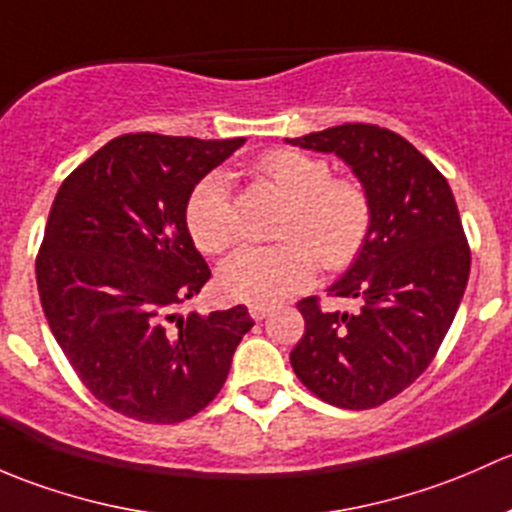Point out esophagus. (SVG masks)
Wrapping results in <instances>:
<instances>
[{
	"mask_svg": "<svg viewBox=\"0 0 512 512\" xmlns=\"http://www.w3.org/2000/svg\"><path fill=\"white\" fill-rule=\"evenodd\" d=\"M271 310H273L271 305H251L249 313L254 320H263V318H268V313H271Z\"/></svg>",
	"mask_w": 512,
	"mask_h": 512,
	"instance_id": "esophagus-1",
	"label": "esophagus"
}]
</instances>
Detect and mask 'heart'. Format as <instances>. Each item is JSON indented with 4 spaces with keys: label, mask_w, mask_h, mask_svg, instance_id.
<instances>
[{
    "label": "heart",
    "mask_w": 512,
    "mask_h": 512,
    "mask_svg": "<svg viewBox=\"0 0 512 512\" xmlns=\"http://www.w3.org/2000/svg\"><path fill=\"white\" fill-rule=\"evenodd\" d=\"M258 175L288 202L278 236L286 244L244 249L219 268V286L229 298L271 305L303 291L325 268L350 266L365 246L372 204L355 179L333 177L323 157L298 150H273L258 160ZM187 226L204 254H221L239 236L229 179L212 172L194 187L187 202Z\"/></svg>",
    "instance_id": "1"
}]
</instances>
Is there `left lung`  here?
Listing matches in <instances>:
<instances>
[{"label": "left lung", "instance_id": "obj_1", "mask_svg": "<svg viewBox=\"0 0 512 512\" xmlns=\"http://www.w3.org/2000/svg\"><path fill=\"white\" fill-rule=\"evenodd\" d=\"M335 152L365 187L372 224L345 276L328 288L355 313L298 303L305 333L293 372L323 402L372 409L409 387L449 333L471 273V249L446 177L402 135L345 123L286 140Z\"/></svg>", "mask_w": 512, "mask_h": 512}]
</instances>
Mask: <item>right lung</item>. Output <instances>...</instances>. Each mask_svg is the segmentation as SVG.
<instances>
[{"instance_id": "1", "label": "right lung", "mask_w": 512, "mask_h": 512, "mask_svg": "<svg viewBox=\"0 0 512 512\" xmlns=\"http://www.w3.org/2000/svg\"><path fill=\"white\" fill-rule=\"evenodd\" d=\"M234 140L120 135L63 179L36 283L56 342L93 397L147 424L202 412L251 330L249 310L179 315L209 281L187 202Z\"/></svg>"}]
</instances>
